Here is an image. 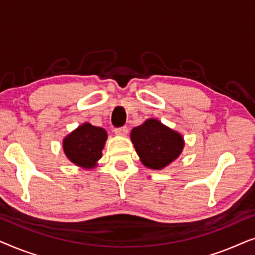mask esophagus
<instances>
[{"label": "esophagus", "instance_id": "obj_1", "mask_svg": "<svg viewBox=\"0 0 255 255\" xmlns=\"http://www.w3.org/2000/svg\"><path fill=\"white\" fill-rule=\"evenodd\" d=\"M128 128L127 127L115 128V134L120 135V137H125V135L128 134Z\"/></svg>", "mask_w": 255, "mask_h": 255}]
</instances>
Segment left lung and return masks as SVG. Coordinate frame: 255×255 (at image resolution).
Returning <instances> with one entry per match:
<instances>
[{"instance_id":"obj_1","label":"left lung","mask_w":255,"mask_h":255,"mask_svg":"<svg viewBox=\"0 0 255 255\" xmlns=\"http://www.w3.org/2000/svg\"><path fill=\"white\" fill-rule=\"evenodd\" d=\"M131 141L145 167L161 170L179 158L184 147L182 134L156 118H148L131 131Z\"/></svg>"}]
</instances>
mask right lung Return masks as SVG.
Wrapping results in <instances>:
<instances>
[{
	"label": "right lung",
	"instance_id": "1",
	"mask_svg": "<svg viewBox=\"0 0 255 255\" xmlns=\"http://www.w3.org/2000/svg\"><path fill=\"white\" fill-rule=\"evenodd\" d=\"M107 138L108 133L104 128L83 123L64 138L62 149L74 165L92 169L95 168L97 161L102 158Z\"/></svg>",
	"mask_w": 255,
	"mask_h": 255
}]
</instances>
